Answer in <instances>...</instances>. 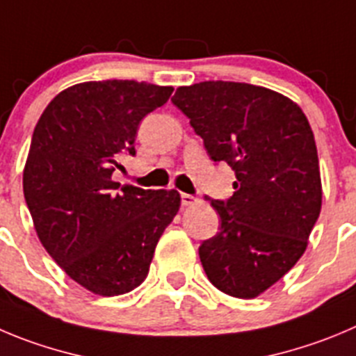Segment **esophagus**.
I'll list each match as a JSON object with an SVG mask.
<instances>
[{"instance_id":"obj_1","label":"esophagus","mask_w":356,"mask_h":356,"mask_svg":"<svg viewBox=\"0 0 356 356\" xmlns=\"http://www.w3.org/2000/svg\"><path fill=\"white\" fill-rule=\"evenodd\" d=\"M181 204L184 207H191V205L198 204V198L193 197V195H188V193H181Z\"/></svg>"}]
</instances>
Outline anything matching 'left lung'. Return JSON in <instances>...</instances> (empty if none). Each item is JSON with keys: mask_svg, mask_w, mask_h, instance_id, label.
<instances>
[{"mask_svg": "<svg viewBox=\"0 0 356 356\" xmlns=\"http://www.w3.org/2000/svg\"><path fill=\"white\" fill-rule=\"evenodd\" d=\"M216 163L235 172L234 195L212 200L221 218L198 248L209 281L223 293L254 298L298 261L321 211L316 144L297 103L244 82L207 81L175 91Z\"/></svg>", "mask_w": 356, "mask_h": 356, "instance_id": "left-lung-1", "label": "left lung"}]
</instances>
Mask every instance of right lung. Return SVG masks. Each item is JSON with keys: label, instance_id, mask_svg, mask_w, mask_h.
Listing matches in <instances>:
<instances>
[{"label": "right lung", "instance_id": "obj_1", "mask_svg": "<svg viewBox=\"0 0 356 356\" xmlns=\"http://www.w3.org/2000/svg\"><path fill=\"white\" fill-rule=\"evenodd\" d=\"M172 91L137 81L82 82L59 92L33 131L22 188L35 230L56 264L96 295L142 284L181 205L175 189L112 181L119 158L135 156L140 121Z\"/></svg>", "mask_w": 356, "mask_h": 356}]
</instances>
